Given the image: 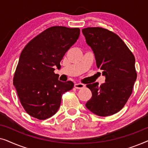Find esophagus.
Masks as SVG:
<instances>
[{
  "mask_svg": "<svg viewBox=\"0 0 148 148\" xmlns=\"http://www.w3.org/2000/svg\"><path fill=\"white\" fill-rule=\"evenodd\" d=\"M74 87L76 89H82L85 87V85L83 84H79V83H75L74 85Z\"/></svg>",
  "mask_w": 148,
  "mask_h": 148,
  "instance_id": "1",
  "label": "esophagus"
}]
</instances>
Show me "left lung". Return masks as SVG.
I'll return each instance as SVG.
<instances>
[{
    "label": "left lung",
    "instance_id": "left-lung-1",
    "mask_svg": "<svg viewBox=\"0 0 148 148\" xmlns=\"http://www.w3.org/2000/svg\"><path fill=\"white\" fill-rule=\"evenodd\" d=\"M87 44L92 48L96 65L106 77L105 83L87 85L92 97L87 108L100 116L118 112L126 104L137 79L135 59L125 42L116 34L102 27L82 29Z\"/></svg>",
    "mask_w": 148,
    "mask_h": 148
}]
</instances>
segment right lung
I'll use <instances>...</instances> for the list:
<instances>
[{
	"label": "right lung",
	"mask_w": 148,
	"mask_h": 148,
	"mask_svg": "<svg viewBox=\"0 0 148 148\" xmlns=\"http://www.w3.org/2000/svg\"><path fill=\"white\" fill-rule=\"evenodd\" d=\"M79 28L49 27L33 38L22 50L13 77L20 102L26 112L39 120L57 112L62 95L73 88L54 73L66 51L75 43Z\"/></svg>",
	"instance_id": "add662e5"
}]
</instances>
